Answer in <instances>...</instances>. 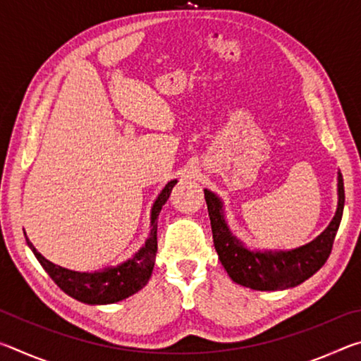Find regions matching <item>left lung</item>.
<instances>
[{
    "label": "left lung",
    "mask_w": 361,
    "mask_h": 361,
    "mask_svg": "<svg viewBox=\"0 0 361 361\" xmlns=\"http://www.w3.org/2000/svg\"><path fill=\"white\" fill-rule=\"evenodd\" d=\"M205 202L212 223L213 243L226 272L235 283L252 290L277 291L293 288L312 277L325 264L331 253L336 232L344 212V181L338 172V209L328 228L312 242L286 252H259L250 250L232 234L226 223L223 202L216 194L204 189Z\"/></svg>",
    "instance_id": "left-lung-1"
}]
</instances>
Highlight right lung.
Here are the masks:
<instances>
[{
    "label": "right lung",
    "instance_id": "right-lung-1",
    "mask_svg": "<svg viewBox=\"0 0 361 361\" xmlns=\"http://www.w3.org/2000/svg\"><path fill=\"white\" fill-rule=\"evenodd\" d=\"M176 180L169 181L151 209V231L145 245L132 256L130 259L116 267H105L103 271L95 272H78L70 271L62 266L47 261L33 243L27 239L28 247L32 248L36 259L42 269L49 274L60 290L66 295L78 299L84 304H113L122 299L135 295L148 283L157 253V216L162 210V205L167 202ZM27 237V235H25Z\"/></svg>",
    "mask_w": 361,
    "mask_h": 361
}]
</instances>
